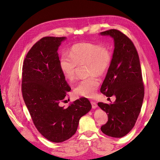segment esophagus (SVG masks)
Listing matches in <instances>:
<instances>
[{"label": "esophagus", "instance_id": "34e87169", "mask_svg": "<svg viewBox=\"0 0 160 160\" xmlns=\"http://www.w3.org/2000/svg\"><path fill=\"white\" fill-rule=\"evenodd\" d=\"M91 104L92 105V108H93V109H95V108H96L97 107V104L95 101H91Z\"/></svg>", "mask_w": 160, "mask_h": 160}]
</instances>
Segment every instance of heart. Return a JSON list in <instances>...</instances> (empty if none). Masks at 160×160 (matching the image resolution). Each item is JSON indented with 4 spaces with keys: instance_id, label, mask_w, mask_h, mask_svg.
<instances>
[{
    "instance_id": "b5f03b06",
    "label": "heart",
    "mask_w": 160,
    "mask_h": 160,
    "mask_svg": "<svg viewBox=\"0 0 160 160\" xmlns=\"http://www.w3.org/2000/svg\"><path fill=\"white\" fill-rule=\"evenodd\" d=\"M112 53L110 48L93 43H80L71 47L69 54H62L59 60L60 70L65 79L72 82L78 65L86 64L88 74L74 89L77 96L93 98L99 86L98 77H103L110 69Z\"/></svg>"
}]
</instances>
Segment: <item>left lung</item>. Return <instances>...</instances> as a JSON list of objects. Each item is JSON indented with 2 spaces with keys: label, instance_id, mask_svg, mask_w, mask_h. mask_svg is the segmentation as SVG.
Here are the masks:
<instances>
[{
  "label": "left lung",
  "instance_id": "obj_1",
  "mask_svg": "<svg viewBox=\"0 0 160 160\" xmlns=\"http://www.w3.org/2000/svg\"><path fill=\"white\" fill-rule=\"evenodd\" d=\"M100 34L110 36L115 43L112 62L100 92L108 97H116L113 104L98 103L108 119L100 129L108 136L122 138L133 128L143 101L145 87L139 58L132 40L121 31L111 29Z\"/></svg>",
  "mask_w": 160,
  "mask_h": 160
}]
</instances>
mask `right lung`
<instances>
[{
	"instance_id": "right-lung-1",
	"label": "right lung",
	"mask_w": 160,
	"mask_h": 160,
	"mask_svg": "<svg viewBox=\"0 0 160 160\" xmlns=\"http://www.w3.org/2000/svg\"><path fill=\"white\" fill-rule=\"evenodd\" d=\"M65 39L41 38L27 53L22 69V95L32 121L42 136L54 142L71 138L81 117L91 109L84 97L67 108L60 106L71 89L60 70L57 52Z\"/></svg>"
}]
</instances>
